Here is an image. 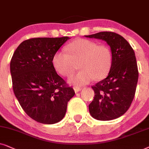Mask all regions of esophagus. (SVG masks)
I'll list each match as a JSON object with an SVG mask.
<instances>
[{
  "instance_id": "34e87169",
  "label": "esophagus",
  "mask_w": 149,
  "mask_h": 149,
  "mask_svg": "<svg viewBox=\"0 0 149 149\" xmlns=\"http://www.w3.org/2000/svg\"><path fill=\"white\" fill-rule=\"evenodd\" d=\"M73 89H74V91H75V93H78V92H79V91H80L81 90H82V88H80V87H74V88H73Z\"/></svg>"
}]
</instances>
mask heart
I'll list each match as a JSON object with an SVG mask.
<instances>
[{
  "instance_id": "obj_1",
  "label": "heart",
  "mask_w": 149,
  "mask_h": 149,
  "mask_svg": "<svg viewBox=\"0 0 149 149\" xmlns=\"http://www.w3.org/2000/svg\"><path fill=\"white\" fill-rule=\"evenodd\" d=\"M68 54L59 51L52 58V64L57 72L70 77L78 67L81 70L70 81L76 86L88 84L93 79L102 80L108 76L112 64V52L106 45L94 41L77 39L67 45Z\"/></svg>"
}]
</instances>
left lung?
<instances>
[{"mask_svg": "<svg viewBox=\"0 0 149 149\" xmlns=\"http://www.w3.org/2000/svg\"><path fill=\"white\" fill-rule=\"evenodd\" d=\"M88 38L102 39L110 45L112 64L106 78L92 86L95 92L89 112L100 120L120 117L132 104L138 80V69L134 49L128 41L113 32H100Z\"/></svg>", "mask_w": 149, "mask_h": 149, "instance_id": "left-lung-1", "label": "left lung"}]
</instances>
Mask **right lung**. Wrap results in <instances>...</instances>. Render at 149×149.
<instances>
[{
    "label": "right lung",
    "mask_w": 149,
    "mask_h": 149,
    "mask_svg": "<svg viewBox=\"0 0 149 149\" xmlns=\"http://www.w3.org/2000/svg\"><path fill=\"white\" fill-rule=\"evenodd\" d=\"M69 37H38L22 42L10 62L13 90L28 116L43 124L64 118L74 90L57 74L53 56Z\"/></svg>",
    "instance_id": "obj_1"
}]
</instances>
